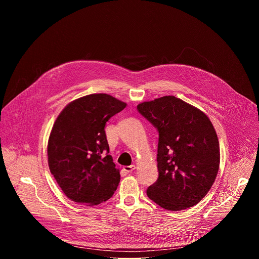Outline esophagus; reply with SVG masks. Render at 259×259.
Wrapping results in <instances>:
<instances>
[{
	"instance_id": "1",
	"label": "esophagus",
	"mask_w": 259,
	"mask_h": 259,
	"mask_svg": "<svg viewBox=\"0 0 259 259\" xmlns=\"http://www.w3.org/2000/svg\"><path fill=\"white\" fill-rule=\"evenodd\" d=\"M134 169H135V165H130V166H125L124 167V170L126 172H132Z\"/></svg>"
}]
</instances>
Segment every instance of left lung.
<instances>
[{
	"label": "left lung",
	"instance_id": "left-lung-1",
	"mask_svg": "<svg viewBox=\"0 0 259 259\" xmlns=\"http://www.w3.org/2000/svg\"><path fill=\"white\" fill-rule=\"evenodd\" d=\"M137 109L159 132V177L147 189V197L170 211L195 206L213 186L219 169V142L211 121L175 96L139 103Z\"/></svg>",
	"mask_w": 259,
	"mask_h": 259
}]
</instances>
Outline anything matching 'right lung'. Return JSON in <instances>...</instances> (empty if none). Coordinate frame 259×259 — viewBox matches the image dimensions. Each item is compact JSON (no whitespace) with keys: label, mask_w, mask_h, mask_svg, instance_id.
<instances>
[{"label":"right lung","mask_w":259,"mask_h":259,"mask_svg":"<svg viewBox=\"0 0 259 259\" xmlns=\"http://www.w3.org/2000/svg\"><path fill=\"white\" fill-rule=\"evenodd\" d=\"M126 105L108 94H90L68 103L57 117L48 140V164L71 201L98 205L117 190L120 170L108 155L104 127Z\"/></svg>","instance_id":"obj_1"}]
</instances>
